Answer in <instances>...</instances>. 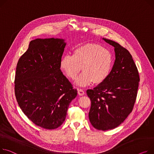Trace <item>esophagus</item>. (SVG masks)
<instances>
[{
  "label": "esophagus",
  "instance_id": "34e87169",
  "mask_svg": "<svg viewBox=\"0 0 154 154\" xmlns=\"http://www.w3.org/2000/svg\"><path fill=\"white\" fill-rule=\"evenodd\" d=\"M84 94H85V92H84V91L82 89L78 88V94H79V95L82 96V95H84Z\"/></svg>",
  "mask_w": 154,
  "mask_h": 154
}]
</instances>
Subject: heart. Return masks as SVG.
I'll list each match as a JSON object with an SVG mask.
<instances>
[{"mask_svg": "<svg viewBox=\"0 0 154 154\" xmlns=\"http://www.w3.org/2000/svg\"><path fill=\"white\" fill-rule=\"evenodd\" d=\"M113 64L110 51L97 44H85L73 51L72 55L66 54L60 61V67L66 75L73 80L81 70L83 73L76 83L80 86L89 85L94 82L100 84L108 77Z\"/></svg>", "mask_w": 154, "mask_h": 154, "instance_id": "1", "label": "heart"}]
</instances>
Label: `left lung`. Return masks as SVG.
Here are the masks:
<instances>
[{
	"label": "left lung",
	"instance_id": "8db88e82",
	"mask_svg": "<svg viewBox=\"0 0 154 154\" xmlns=\"http://www.w3.org/2000/svg\"><path fill=\"white\" fill-rule=\"evenodd\" d=\"M103 39L115 47V64L105 82L87 90L91 100L89 119L100 131L116 128L127 118L134 108L140 81L128 50L113 41Z\"/></svg>",
	"mask_w": 154,
	"mask_h": 154
}]
</instances>
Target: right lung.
Returning a JSON list of instances; mask_svg holds the SVG:
<instances>
[{"label":"right lung","instance_id":"1","mask_svg":"<svg viewBox=\"0 0 154 154\" xmlns=\"http://www.w3.org/2000/svg\"><path fill=\"white\" fill-rule=\"evenodd\" d=\"M63 39H36L20 57L15 77V95L20 108L36 126L54 129L65 121L77 90L60 69Z\"/></svg>","mask_w":154,"mask_h":154}]
</instances>
